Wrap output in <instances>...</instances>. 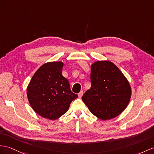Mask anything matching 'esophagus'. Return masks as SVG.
Masks as SVG:
<instances>
[{"mask_svg":"<svg viewBox=\"0 0 154 154\" xmlns=\"http://www.w3.org/2000/svg\"><path fill=\"white\" fill-rule=\"evenodd\" d=\"M83 91H81L78 94V96H79V98H81L82 96H83Z\"/></svg>","mask_w":154,"mask_h":154,"instance_id":"esophagus-1","label":"esophagus"}]
</instances>
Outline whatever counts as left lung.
<instances>
[{"mask_svg":"<svg viewBox=\"0 0 154 154\" xmlns=\"http://www.w3.org/2000/svg\"><path fill=\"white\" fill-rule=\"evenodd\" d=\"M91 81V87L82 100L94 116L101 120H109L125 109L131 97V87L116 64L109 60L94 62Z\"/></svg>","mask_w":154,"mask_h":154,"instance_id":"obj_1","label":"left lung"}]
</instances>
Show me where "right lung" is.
<instances>
[{"label":"right lung","mask_w":154,"mask_h":154,"mask_svg":"<svg viewBox=\"0 0 154 154\" xmlns=\"http://www.w3.org/2000/svg\"><path fill=\"white\" fill-rule=\"evenodd\" d=\"M62 62H49L36 71L27 88L28 101L40 116L50 120L58 119L69 109L78 96L73 93L69 83L62 74Z\"/></svg>","instance_id":"1"}]
</instances>
